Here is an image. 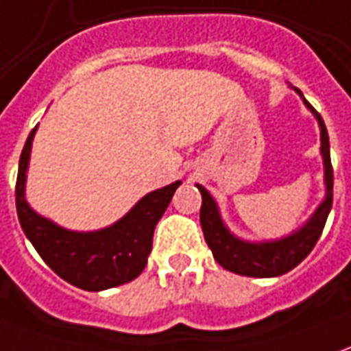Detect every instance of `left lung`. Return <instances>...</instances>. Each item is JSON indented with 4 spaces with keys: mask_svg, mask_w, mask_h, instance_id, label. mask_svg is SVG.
Instances as JSON below:
<instances>
[{
    "mask_svg": "<svg viewBox=\"0 0 351 351\" xmlns=\"http://www.w3.org/2000/svg\"><path fill=\"white\" fill-rule=\"evenodd\" d=\"M300 92V90H298ZM302 94V92H300ZM306 106L315 113L319 126H321V154L325 161V182H326V197L319 206L315 215L304 228H300L295 234L282 238L278 242H263V244H247L230 234L223 225L215 202L209 195L204 186H197L202 192V209H199V223L204 230L207 245L211 247L213 257L221 267L226 271H232L236 275L244 276H278L292 271L295 265H300L306 259L311 250L315 247L319 236L323 232L326 223V217L332 207V163H330V145H328V132L323 123L321 115L311 107L309 101Z\"/></svg>",
    "mask_w": 351,
    "mask_h": 351,
    "instance_id": "left-lung-1",
    "label": "left lung"
}]
</instances>
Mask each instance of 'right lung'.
Wrapping results in <instances>:
<instances>
[{
	"mask_svg": "<svg viewBox=\"0 0 351 351\" xmlns=\"http://www.w3.org/2000/svg\"><path fill=\"white\" fill-rule=\"evenodd\" d=\"M36 128L26 138L19 161L15 202L21 226L36 252L63 280L97 292L130 282L144 271L157 221L180 182L144 195L119 223L97 232H71L34 213L25 199L26 167Z\"/></svg>",
	"mask_w": 351,
	"mask_h": 351,
	"instance_id": "right-lung-1",
	"label": "right lung"
}]
</instances>
